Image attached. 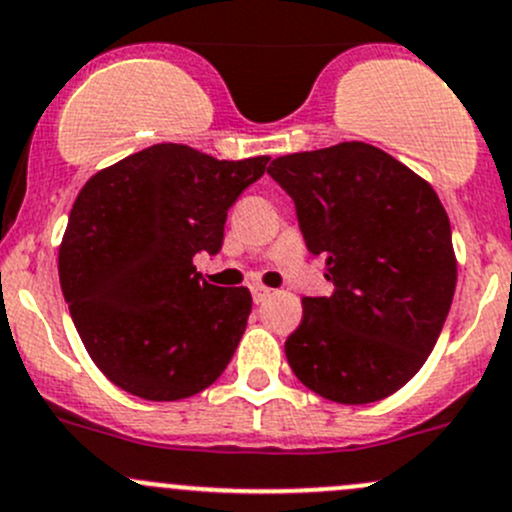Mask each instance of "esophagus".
<instances>
[{
	"label": "esophagus",
	"mask_w": 512,
	"mask_h": 512,
	"mask_svg": "<svg viewBox=\"0 0 512 512\" xmlns=\"http://www.w3.org/2000/svg\"><path fill=\"white\" fill-rule=\"evenodd\" d=\"M250 292H252V299H255V304H260V301H265L267 297H270L272 289L270 287H262V284H255V287H252Z\"/></svg>",
	"instance_id": "obj_1"
}]
</instances>
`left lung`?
<instances>
[{
	"label": "left lung",
	"instance_id": "obj_1",
	"mask_svg": "<svg viewBox=\"0 0 512 512\" xmlns=\"http://www.w3.org/2000/svg\"><path fill=\"white\" fill-rule=\"evenodd\" d=\"M331 297H304L284 343L316 395L368 405L407 385L437 343L456 289L449 215L434 188L383 149L341 142L274 159Z\"/></svg>",
	"mask_w": 512,
	"mask_h": 512
}]
</instances>
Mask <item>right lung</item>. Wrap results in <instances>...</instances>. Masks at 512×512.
Returning <instances> with one entry per match:
<instances>
[{
  "label": "right lung",
  "instance_id": "right-lung-1",
  "mask_svg": "<svg viewBox=\"0 0 512 512\" xmlns=\"http://www.w3.org/2000/svg\"><path fill=\"white\" fill-rule=\"evenodd\" d=\"M270 157L218 161L154 144L80 188L58 250L73 324L110 383L174 402L220 378L245 333L252 297L193 267L223 247L225 218Z\"/></svg>",
  "mask_w": 512,
  "mask_h": 512
}]
</instances>
